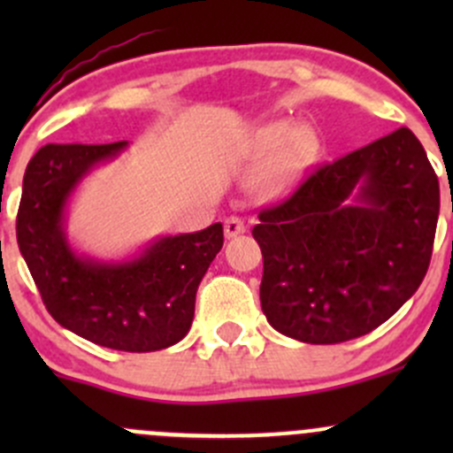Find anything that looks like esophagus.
Listing matches in <instances>:
<instances>
[{
    "mask_svg": "<svg viewBox=\"0 0 453 453\" xmlns=\"http://www.w3.org/2000/svg\"><path fill=\"white\" fill-rule=\"evenodd\" d=\"M223 227H226L227 239H234V236L243 234V232H245L243 219H239V217H227L226 223H223Z\"/></svg>",
    "mask_w": 453,
    "mask_h": 453,
    "instance_id": "esophagus-1",
    "label": "esophagus"
}]
</instances>
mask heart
Returning a JSON list of instances; mask_svg holds the SVG:
<instances>
[{
	"label": "heart",
	"mask_w": 453,
	"mask_h": 453,
	"mask_svg": "<svg viewBox=\"0 0 453 453\" xmlns=\"http://www.w3.org/2000/svg\"><path fill=\"white\" fill-rule=\"evenodd\" d=\"M315 150V138L307 127L289 120H276L254 131L250 155L254 162H269L256 175L254 190L265 199L280 197Z\"/></svg>",
	"instance_id": "b5f03b06"
}]
</instances>
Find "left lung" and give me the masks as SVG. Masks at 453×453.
Masks as SVG:
<instances>
[{"instance_id": "8db88e82", "label": "left lung", "mask_w": 453, "mask_h": 453, "mask_svg": "<svg viewBox=\"0 0 453 453\" xmlns=\"http://www.w3.org/2000/svg\"><path fill=\"white\" fill-rule=\"evenodd\" d=\"M441 190L410 129L319 166L260 210V307L278 333L340 344L392 318L427 273Z\"/></svg>"}]
</instances>
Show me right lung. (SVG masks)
<instances>
[{"label": "right lung", "mask_w": 453, "mask_h": 453, "mask_svg": "<svg viewBox=\"0 0 453 453\" xmlns=\"http://www.w3.org/2000/svg\"><path fill=\"white\" fill-rule=\"evenodd\" d=\"M127 146H41L24 175L17 243L45 309L63 328L113 350L150 353L190 331L197 287L223 248V226L159 236L125 260L76 252L65 232L70 197L96 166Z\"/></svg>", "instance_id": "add662e5"}]
</instances>
